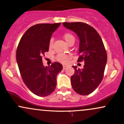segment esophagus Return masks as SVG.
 I'll return each mask as SVG.
<instances>
[{
  "label": "esophagus",
  "mask_w": 124,
  "mask_h": 124,
  "mask_svg": "<svg viewBox=\"0 0 124 124\" xmlns=\"http://www.w3.org/2000/svg\"><path fill=\"white\" fill-rule=\"evenodd\" d=\"M62 67H63V70H65V69H66V68H67V66H64V65H63V66H62Z\"/></svg>",
  "instance_id": "esophagus-1"
}]
</instances>
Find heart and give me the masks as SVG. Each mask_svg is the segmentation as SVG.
<instances>
[{"label":"heart","instance_id":"obj_1","mask_svg":"<svg viewBox=\"0 0 124 124\" xmlns=\"http://www.w3.org/2000/svg\"><path fill=\"white\" fill-rule=\"evenodd\" d=\"M63 38L66 42L69 44L71 41H74V37L72 34L70 33L66 32L64 33L63 35ZM53 38H51L49 41V48L51 49L53 46ZM71 55L69 54H59L57 55L56 59L58 62H62V63H66L69 62V60L71 58Z\"/></svg>","mask_w":124,"mask_h":124}]
</instances>
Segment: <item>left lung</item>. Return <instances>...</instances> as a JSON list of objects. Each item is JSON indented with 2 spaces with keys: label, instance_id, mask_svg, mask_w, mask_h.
Wrapping results in <instances>:
<instances>
[{
  "label": "left lung",
  "instance_id": "1",
  "mask_svg": "<svg viewBox=\"0 0 124 124\" xmlns=\"http://www.w3.org/2000/svg\"><path fill=\"white\" fill-rule=\"evenodd\" d=\"M80 39L78 62H85L83 69L73 66L74 73L71 77V86L77 93L90 94L98 87L103 78L107 54L99 34L92 26L83 22H63Z\"/></svg>",
  "mask_w": 124,
  "mask_h": 124
}]
</instances>
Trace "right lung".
I'll list each match as a JSON object with an SVG mask.
<instances>
[{
  "label": "right lung",
  "mask_w": 124,
  "mask_h": 124,
  "mask_svg": "<svg viewBox=\"0 0 124 124\" xmlns=\"http://www.w3.org/2000/svg\"><path fill=\"white\" fill-rule=\"evenodd\" d=\"M61 23H40L30 28L21 38L16 50V62L24 83L33 93L41 97L54 92L57 75L62 69L54 62L44 67L42 56L48 51L49 41L53 32Z\"/></svg>",
  "instance_id": "1"
}]
</instances>
